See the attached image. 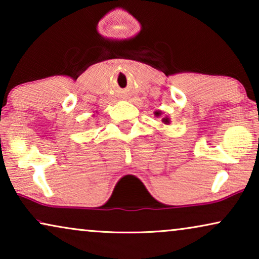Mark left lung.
Listing matches in <instances>:
<instances>
[{"instance_id":"1","label":"left lung","mask_w":259,"mask_h":259,"mask_svg":"<svg viewBox=\"0 0 259 259\" xmlns=\"http://www.w3.org/2000/svg\"><path fill=\"white\" fill-rule=\"evenodd\" d=\"M154 114L157 115V116H160L162 114V112L161 111H157V112H154ZM161 121L164 122L165 125H168V123H169V118H168V116H165V118L161 119Z\"/></svg>"}]
</instances>
